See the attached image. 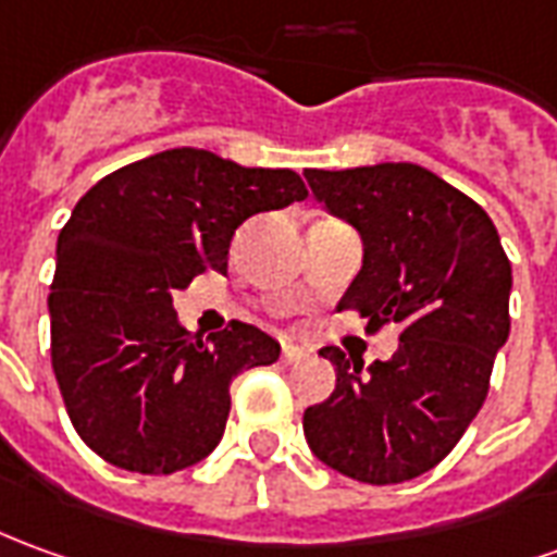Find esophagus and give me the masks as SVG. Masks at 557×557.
<instances>
[{
    "instance_id": "esophagus-1",
    "label": "esophagus",
    "mask_w": 557,
    "mask_h": 557,
    "mask_svg": "<svg viewBox=\"0 0 557 557\" xmlns=\"http://www.w3.org/2000/svg\"><path fill=\"white\" fill-rule=\"evenodd\" d=\"M310 352H307L305 346H295V344H283V352H280V359L286 361V364H295V361H305Z\"/></svg>"
}]
</instances>
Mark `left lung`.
<instances>
[{
    "label": "left lung",
    "instance_id": "8db88e82",
    "mask_svg": "<svg viewBox=\"0 0 557 557\" xmlns=\"http://www.w3.org/2000/svg\"><path fill=\"white\" fill-rule=\"evenodd\" d=\"M305 177L361 238V271L337 310H361L368 329L400 325L395 356L368 368L337 346L319 349L337 386L305 410L307 446L349 480L422 476L453 453L488 395L509 337L507 252L473 198L413 162L307 169Z\"/></svg>",
    "mask_w": 557,
    "mask_h": 557
}]
</instances>
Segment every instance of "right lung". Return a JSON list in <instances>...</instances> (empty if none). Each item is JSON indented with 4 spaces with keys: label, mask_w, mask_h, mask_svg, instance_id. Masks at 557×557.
I'll return each mask as SVG.
<instances>
[{
    "label": "right lung",
    "mask_w": 557,
    "mask_h": 557,
    "mask_svg": "<svg viewBox=\"0 0 557 557\" xmlns=\"http://www.w3.org/2000/svg\"><path fill=\"white\" fill-rule=\"evenodd\" d=\"M307 196L292 169H244L174 147L111 171L75 205L57 240L50 359L81 441L114 468L174 473L216 449L228 386L280 359L256 325L201 341L174 313V292L225 271L252 213Z\"/></svg>",
    "instance_id": "obj_1"
}]
</instances>
